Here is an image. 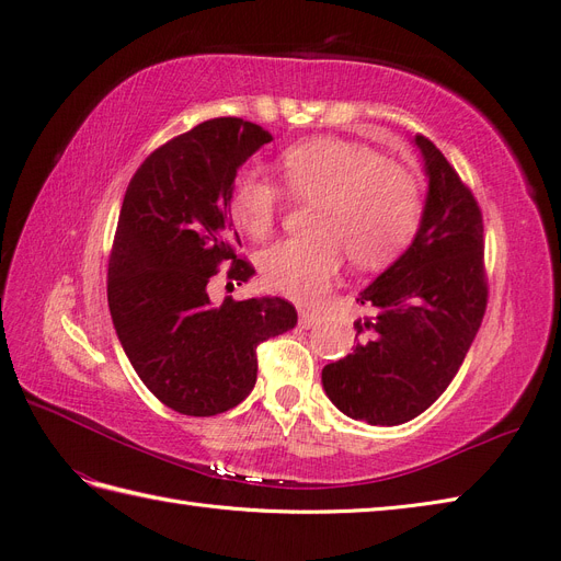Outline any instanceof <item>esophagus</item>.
<instances>
[{
  "mask_svg": "<svg viewBox=\"0 0 561 561\" xmlns=\"http://www.w3.org/2000/svg\"><path fill=\"white\" fill-rule=\"evenodd\" d=\"M319 321H321V314H317V312H312V310H300V323H302L305 329L317 327Z\"/></svg>",
  "mask_w": 561,
  "mask_h": 561,
  "instance_id": "esophagus-1",
  "label": "esophagus"
}]
</instances>
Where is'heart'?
Instances as JSON below:
<instances>
[{
  "label": "heart",
  "mask_w": 561,
  "mask_h": 561,
  "mask_svg": "<svg viewBox=\"0 0 561 561\" xmlns=\"http://www.w3.org/2000/svg\"><path fill=\"white\" fill-rule=\"evenodd\" d=\"M286 188L312 203L314 232L288 238L261 254V273L273 291L314 300L327 291L342 256L358 267H382L412 242L424 211L417 174L403 162L337 137H317L286 149L279 160ZM286 193L256 170L238 174L230 214L254 240L275 230Z\"/></svg>",
  "instance_id": "b5f03b06"
}]
</instances>
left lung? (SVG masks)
<instances>
[{"label": "left lung", "mask_w": 561, "mask_h": 561, "mask_svg": "<svg viewBox=\"0 0 561 561\" xmlns=\"http://www.w3.org/2000/svg\"><path fill=\"white\" fill-rule=\"evenodd\" d=\"M414 144L428 174L422 226L405 254L358 294L368 314L354 321V352L321 373L335 408L373 426L410 422L438 399L490 298L476 195L428 137Z\"/></svg>", "instance_id": "1"}]
</instances>
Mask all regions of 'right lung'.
<instances>
[{
	"mask_svg": "<svg viewBox=\"0 0 561 561\" xmlns=\"http://www.w3.org/2000/svg\"><path fill=\"white\" fill-rule=\"evenodd\" d=\"M270 139L256 123L209 118L158 147L123 197L106 273L114 327L141 382L188 417L242 403L256 347L298 321L284 298L209 300L221 265L238 284L256 273L228 207L238 168Z\"/></svg>",
	"mask_w": 561,
	"mask_h": 561,
	"instance_id": "1",
	"label": "right lung"
}]
</instances>
